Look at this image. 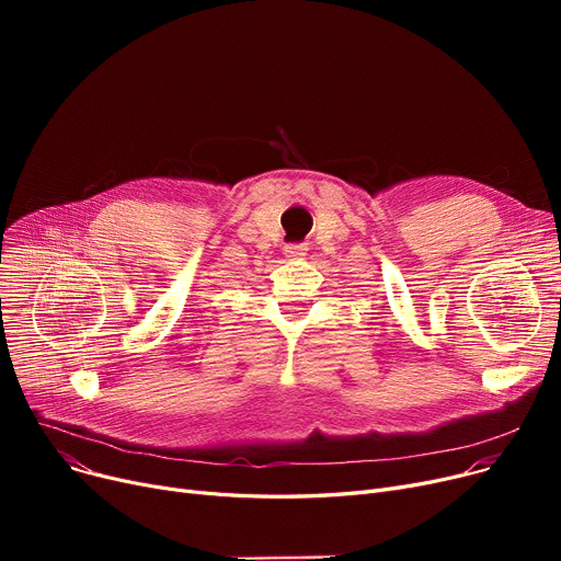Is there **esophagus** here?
Returning a JSON list of instances; mask_svg holds the SVG:
<instances>
[{
	"label": "esophagus",
	"instance_id": "obj_1",
	"mask_svg": "<svg viewBox=\"0 0 561 561\" xmlns=\"http://www.w3.org/2000/svg\"><path fill=\"white\" fill-rule=\"evenodd\" d=\"M284 254H286L288 259H302V256H307V245L290 243V245L284 248Z\"/></svg>",
	"mask_w": 561,
	"mask_h": 561
}]
</instances>
